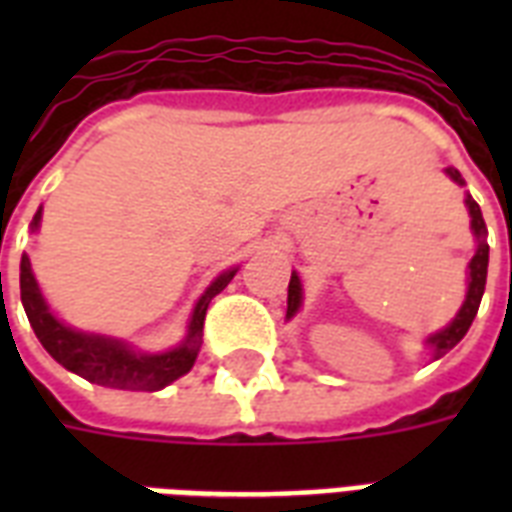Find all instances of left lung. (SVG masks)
I'll list each match as a JSON object with an SVG mask.
<instances>
[{"label":"left lung","instance_id":"8db88e82","mask_svg":"<svg viewBox=\"0 0 512 512\" xmlns=\"http://www.w3.org/2000/svg\"><path fill=\"white\" fill-rule=\"evenodd\" d=\"M452 175V180L462 185V177L457 170H446ZM470 209V225H473V233L478 236V249H476V257L470 260V287H468V297H465V305L460 308L457 313V319L449 324L446 329H441L438 335H433L428 340L430 350H433V356L441 358L444 353L457 345L462 337L468 335L470 324L476 319L478 313V305H481V297H484V289H486V268H489V244H486V223H484V215H481V207H478L476 201L465 199ZM300 300H303V292H300V279H297L295 273H292V279H289V295H287V319L289 316H295L297 308H300Z\"/></svg>","mask_w":512,"mask_h":512}]
</instances>
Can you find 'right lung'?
I'll use <instances>...</instances> for the list:
<instances>
[{
  "label": "right lung",
  "instance_id": "1",
  "mask_svg": "<svg viewBox=\"0 0 512 512\" xmlns=\"http://www.w3.org/2000/svg\"><path fill=\"white\" fill-rule=\"evenodd\" d=\"M39 220H42V209L34 215L31 228H36ZM233 276H236V271H225L212 281V287L196 303L183 345H177L175 350H167V353H159V356H140V353L127 348L124 342L100 335H84V332H76V329L60 324L44 305L42 292L36 287L26 255L20 257V300H23L34 335L39 337L44 350L58 364L66 366L68 372L79 374L95 385H106V388L159 390L175 382L177 377H183L185 372H191L193 361L199 356L209 300L220 295Z\"/></svg>",
  "mask_w": 512,
  "mask_h": 512
}]
</instances>
